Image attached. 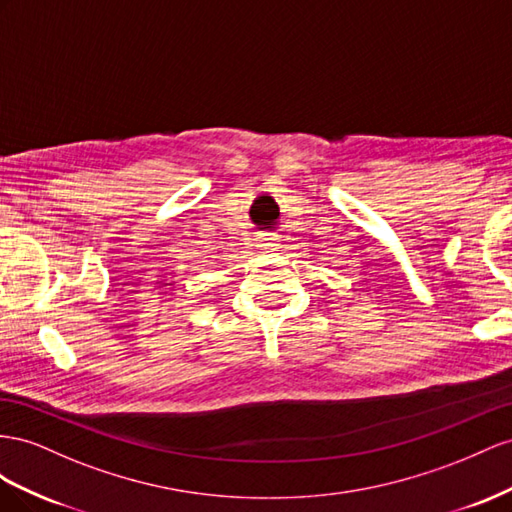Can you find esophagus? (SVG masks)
I'll list each match as a JSON object with an SVG mask.
<instances>
[{
    "label": "esophagus",
    "mask_w": 512,
    "mask_h": 512,
    "mask_svg": "<svg viewBox=\"0 0 512 512\" xmlns=\"http://www.w3.org/2000/svg\"><path fill=\"white\" fill-rule=\"evenodd\" d=\"M257 246H259V251L274 253V251H279V248H281V238L276 236V233H272V231H264L257 238Z\"/></svg>",
    "instance_id": "1"
}]
</instances>
